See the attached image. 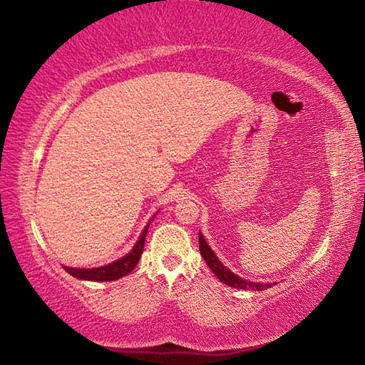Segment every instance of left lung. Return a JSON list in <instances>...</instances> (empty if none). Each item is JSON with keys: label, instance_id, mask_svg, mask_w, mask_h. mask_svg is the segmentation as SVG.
<instances>
[{"label": "left lung", "instance_id": "left-lung-1", "mask_svg": "<svg viewBox=\"0 0 365 365\" xmlns=\"http://www.w3.org/2000/svg\"><path fill=\"white\" fill-rule=\"evenodd\" d=\"M200 251H201V256L205 257L206 264L209 265V269H211L215 277L220 282H224L225 285L228 287H233V288H240V289H248V288H252V289H257V292H262V289L265 288H270L272 283H265V285H262V283H252V282H246L245 279H240L238 275H235L233 272L228 270L225 265H222V262L219 261L217 257H215V255L212 252V250L209 248L206 240L202 235L200 233Z\"/></svg>", "mask_w": 365, "mask_h": 365}]
</instances>
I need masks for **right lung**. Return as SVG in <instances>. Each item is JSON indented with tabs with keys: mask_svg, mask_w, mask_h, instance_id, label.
<instances>
[{
	"mask_svg": "<svg viewBox=\"0 0 365 365\" xmlns=\"http://www.w3.org/2000/svg\"><path fill=\"white\" fill-rule=\"evenodd\" d=\"M154 219V217H153ZM150 220V224L153 222ZM150 224L145 227V230L141 232L138 242L135 243L133 250L128 252L120 259H117L113 264L104 265V267H96V269H73V267H66L64 270L67 274H71L72 277H77L80 280H91V282H113L120 279V277L130 274V272L135 269V265L138 264L141 255H143V246H145V238L148 233V228H150Z\"/></svg>",
	"mask_w": 365,
	"mask_h": 365,
	"instance_id": "obj_1",
	"label": "right lung"
}]
</instances>
